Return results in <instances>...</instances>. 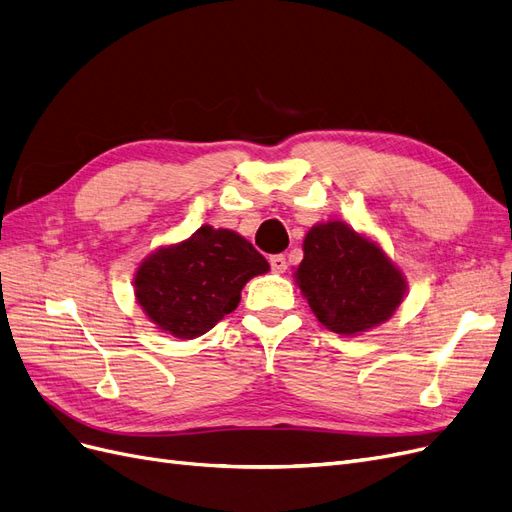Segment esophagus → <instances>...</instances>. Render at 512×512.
<instances>
[{
    "label": "esophagus",
    "instance_id": "esophagus-1",
    "mask_svg": "<svg viewBox=\"0 0 512 512\" xmlns=\"http://www.w3.org/2000/svg\"><path fill=\"white\" fill-rule=\"evenodd\" d=\"M269 262H271V269H273L275 273H284V271L288 269V262H286V256H284V254L271 256Z\"/></svg>",
    "mask_w": 512,
    "mask_h": 512
}]
</instances>
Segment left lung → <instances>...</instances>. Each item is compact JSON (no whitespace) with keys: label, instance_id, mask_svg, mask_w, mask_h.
<instances>
[{"label":"left lung","instance_id":"obj_1","mask_svg":"<svg viewBox=\"0 0 512 512\" xmlns=\"http://www.w3.org/2000/svg\"><path fill=\"white\" fill-rule=\"evenodd\" d=\"M294 284L322 327L354 337L389 320L408 292L382 245L346 222H318L303 239Z\"/></svg>","mask_w":512,"mask_h":512}]
</instances>
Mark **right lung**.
<instances>
[{
    "mask_svg": "<svg viewBox=\"0 0 512 512\" xmlns=\"http://www.w3.org/2000/svg\"><path fill=\"white\" fill-rule=\"evenodd\" d=\"M267 271L265 256L239 232L203 224L141 260L134 297L162 333L194 339L235 312L243 286Z\"/></svg>",
    "mask_w": 512,
    "mask_h": 512,
    "instance_id": "1",
    "label": "right lung"
}]
</instances>
